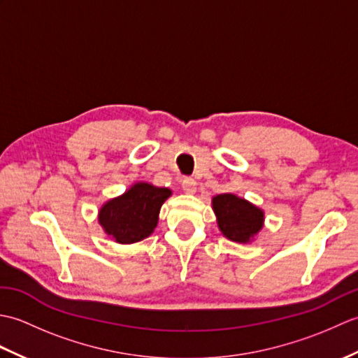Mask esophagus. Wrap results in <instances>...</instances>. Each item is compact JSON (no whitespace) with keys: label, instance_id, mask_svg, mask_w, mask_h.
<instances>
[{"label":"esophagus","instance_id":"1","mask_svg":"<svg viewBox=\"0 0 358 358\" xmlns=\"http://www.w3.org/2000/svg\"><path fill=\"white\" fill-rule=\"evenodd\" d=\"M181 187H183V191H185L186 194H194V192L196 191L195 180L191 178V177L183 178V181H181Z\"/></svg>","mask_w":358,"mask_h":358}]
</instances>
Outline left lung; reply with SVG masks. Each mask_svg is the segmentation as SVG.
<instances>
[{"label": "left lung", "instance_id": "8db88e82", "mask_svg": "<svg viewBox=\"0 0 358 358\" xmlns=\"http://www.w3.org/2000/svg\"><path fill=\"white\" fill-rule=\"evenodd\" d=\"M212 206L218 218V227L224 237L232 241L246 243L262 229L263 210L232 194L214 196Z\"/></svg>", "mask_w": 358, "mask_h": 358}]
</instances>
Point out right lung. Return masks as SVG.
<instances>
[{"instance_id":"obj_1","label":"right lung","mask_w":358,"mask_h":358,"mask_svg":"<svg viewBox=\"0 0 358 358\" xmlns=\"http://www.w3.org/2000/svg\"><path fill=\"white\" fill-rule=\"evenodd\" d=\"M169 195L166 187L136 183L126 194L106 203L98 220L115 241L131 245L154 232L159 208Z\"/></svg>"}]
</instances>
